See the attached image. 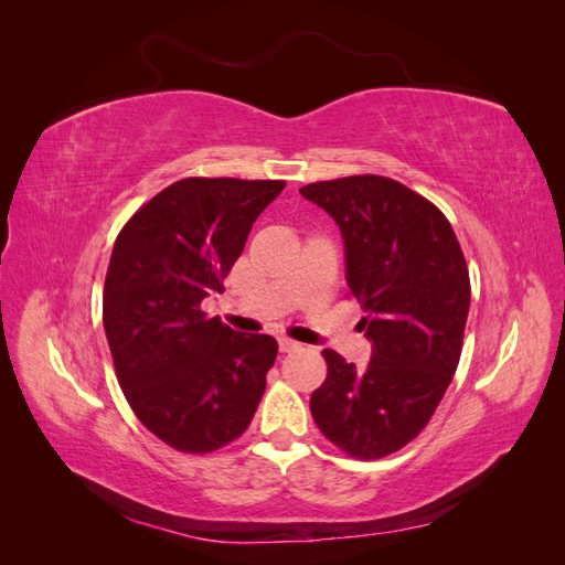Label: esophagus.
Segmentation results:
<instances>
[{
    "label": "esophagus",
    "mask_w": 565,
    "mask_h": 565,
    "mask_svg": "<svg viewBox=\"0 0 565 565\" xmlns=\"http://www.w3.org/2000/svg\"><path fill=\"white\" fill-rule=\"evenodd\" d=\"M278 344H280V351L282 353H289V351H297L301 344H299V341H295V339H289V337H280V341H278Z\"/></svg>",
    "instance_id": "34e87169"
}]
</instances>
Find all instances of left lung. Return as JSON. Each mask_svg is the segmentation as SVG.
<instances>
[{"instance_id":"8db88e82","label":"left lung","mask_w":565,"mask_h":565,"mask_svg":"<svg viewBox=\"0 0 565 565\" xmlns=\"http://www.w3.org/2000/svg\"><path fill=\"white\" fill-rule=\"evenodd\" d=\"M299 193L337 221L372 341L363 372L322 351L328 377L311 415L341 452L382 459L422 434L452 382L471 299L465 252L446 214L393 179L355 174Z\"/></svg>"}]
</instances>
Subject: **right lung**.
I'll return each mask as SVG.
<instances>
[{
	"label": "right lung",
	"mask_w": 565,
	"mask_h": 565,
	"mask_svg": "<svg viewBox=\"0 0 565 565\" xmlns=\"http://www.w3.org/2000/svg\"><path fill=\"white\" fill-rule=\"evenodd\" d=\"M285 181L188 177L119 231L104 287V328L134 415L169 448L207 455L241 438L278 341L233 332L202 311L224 289L252 224Z\"/></svg>",
	"instance_id": "right-lung-1"
}]
</instances>
